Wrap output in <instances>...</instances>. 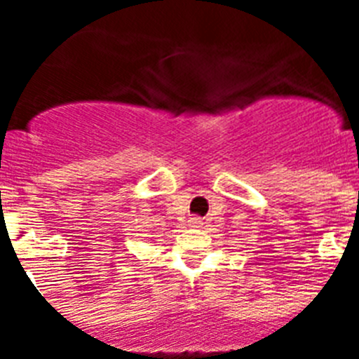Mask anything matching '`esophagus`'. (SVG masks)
Masks as SVG:
<instances>
[{
    "label": "esophagus",
    "instance_id": "34e87169",
    "mask_svg": "<svg viewBox=\"0 0 359 359\" xmlns=\"http://www.w3.org/2000/svg\"><path fill=\"white\" fill-rule=\"evenodd\" d=\"M190 224H192V226H196V228H199L203 224V221L199 217H192V221H190Z\"/></svg>",
    "mask_w": 359,
    "mask_h": 359
}]
</instances>
